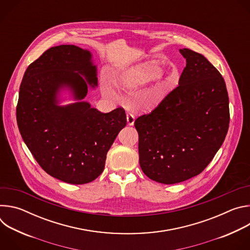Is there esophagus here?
<instances>
[{
  "label": "esophagus",
  "mask_w": 250,
  "mask_h": 250,
  "mask_svg": "<svg viewBox=\"0 0 250 250\" xmlns=\"http://www.w3.org/2000/svg\"><path fill=\"white\" fill-rule=\"evenodd\" d=\"M134 121H135V118L132 114L130 113H127L126 114V122H127V125H132L134 124Z\"/></svg>",
  "instance_id": "34e87169"
}]
</instances>
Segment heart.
Here are the masks:
<instances>
[{"instance_id":"b5f03b06","label":"heart","mask_w":250,"mask_h":250,"mask_svg":"<svg viewBox=\"0 0 250 250\" xmlns=\"http://www.w3.org/2000/svg\"><path fill=\"white\" fill-rule=\"evenodd\" d=\"M161 67L156 62H146L138 65H135L129 69H127L125 72H124L120 79H119V86L125 90V91H137L145 87L152 80H154L160 73ZM177 73L174 75L167 74L160 77V80L156 87L148 90L142 96V103L146 105L154 104L159 97H160V90L161 88L173 77H176Z\"/></svg>"}]
</instances>
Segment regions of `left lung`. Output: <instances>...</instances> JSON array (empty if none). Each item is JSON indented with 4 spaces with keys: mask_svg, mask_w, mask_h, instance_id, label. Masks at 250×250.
I'll list each match as a JSON object with an SVG mask.
<instances>
[{
    "mask_svg": "<svg viewBox=\"0 0 250 250\" xmlns=\"http://www.w3.org/2000/svg\"><path fill=\"white\" fill-rule=\"evenodd\" d=\"M180 52L187 64L179 84L134 122L141 170L163 184L199 175L222 146L229 125L222 74L202 54L189 48Z\"/></svg>",
    "mask_w": 250,
    "mask_h": 250,
    "instance_id": "1",
    "label": "left lung"
}]
</instances>
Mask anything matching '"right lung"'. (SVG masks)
<instances>
[{
	"label": "right lung",
	"instance_id": "obj_1",
	"mask_svg": "<svg viewBox=\"0 0 250 250\" xmlns=\"http://www.w3.org/2000/svg\"><path fill=\"white\" fill-rule=\"evenodd\" d=\"M96 75L88 50L59 45L29 64L20 87L17 122L24 144L47 174L69 184H86L100 176L106 153L126 125L121 106L104 114L86 102L56 104V93L64 86L75 99H84L88 84L97 85Z\"/></svg>",
	"mask_w": 250,
	"mask_h": 250
}]
</instances>
